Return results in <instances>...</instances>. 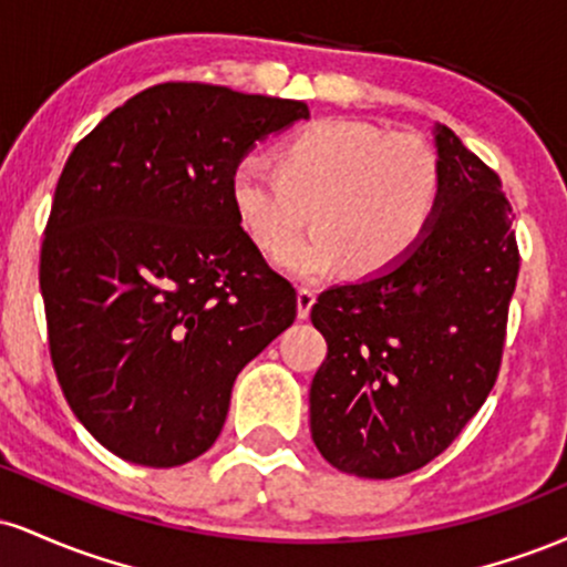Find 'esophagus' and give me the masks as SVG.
Here are the masks:
<instances>
[{"instance_id":"1","label":"esophagus","mask_w":567,"mask_h":567,"mask_svg":"<svg viewBox=\"0 0 567 567\" xmlns=\"http://www.w3.org/2000/svg\"><path fill=\"white\" fill-rule=\"evenodd\" d=\"M296 301H298V320H309V311H311V306H315V301H317L315 290H309V288H301V290H298Z\"/></svg>"}]
</instances>
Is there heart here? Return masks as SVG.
<instances>
[{"label": "heart", "mask_w": 567, "mask_h": 567, "mask_svg": "<svg viewBox=\"0 0 567 567\" xmlns=\"http://www.w3.org/2000/svg\"><path fill=\"white\" fill-rule=\"evenodd\" d=\"M277 157V167L239 162L231 202L264 252L284 250L312 210L316 234L279 256V266L306 282L341 266L379 277L405 261L437 218L442 167L419 138L362 120H322L292 133Z\"/></svg>", "instance_id": "obj_1"}]
</instances>
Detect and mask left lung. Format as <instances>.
I'll list each match as a JSON object with an SVG mask.
<instances>
[{
	"label": "left lung",
	"instance_id": "1",
	"mask_svg": "<svg viewBox=\"0 0 567 567\" xmlns=\"http://www.w3.org/2000/svg\"><path fill=\"white\" fill-rule=\"evenodd\" d=\"M437 218L394 269L311 306L328 357L309 392L311 440L336 470L392 480L437 458L496 383L519 252L501 178L434 125Z\"/></svg>",
	"mask_w": 567,
	"mask_h": 567
}]
</instances>
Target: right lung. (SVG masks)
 Here are the masks:
<instances>
[{
  "mask_svg": "<svg viewBox=\"0 0 567 567\" xmlns=\"http://www.w3.org/2000/svg\"><path fill=\"white\" fill-rule=\"evenodd\" d=\"M298 120L303 101L154 84L58 178L39 258L50 357L82 426L130 464L205 453L239 370L296 320V290L239 226L231 173Z\"/></svg>",
  "mask_w": 567,
  "mask_h": 567,
  "instance_id": "obj_1",
  "label": "right lung"
}]
</instances>
